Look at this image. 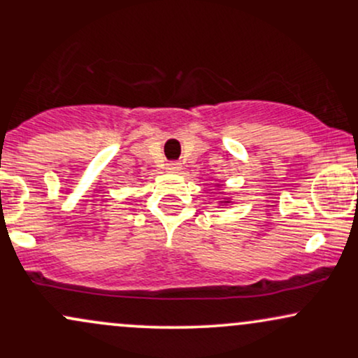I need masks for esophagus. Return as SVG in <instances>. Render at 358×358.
<instances>
[{
  "label": "esophagus",
  "instance_id": "obj_1",
  "mask_svg": "<svg viewBox=\"0 0 358 358\" xmlns=\"http://www.w3.org/2000/svg\"><path fill=\"white\" fill-rule=\"evenodd\" d=\"M182 170V165H180V163H168L166 165V171L168 173H178V171Z\"/></svg>",
  "mask_w": 358,
  "mask_h": 358
}]
</instances>
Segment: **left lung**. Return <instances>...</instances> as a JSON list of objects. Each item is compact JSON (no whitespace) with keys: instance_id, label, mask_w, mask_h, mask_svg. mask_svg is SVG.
<instances>
[{"instance_id":"8db88e82","label":"left lung","mask_w":358,"mask_h":358,"mask_svg":"<svg viewBox=\"0 0 358 358\" xmlns=\"http://www.w3.org/2000/svg\"><path fill=\"white\" fill-rule=\"evenodd\" d=\"M220 203H231V199H224Z\"/></svg>"}]
</instances>
